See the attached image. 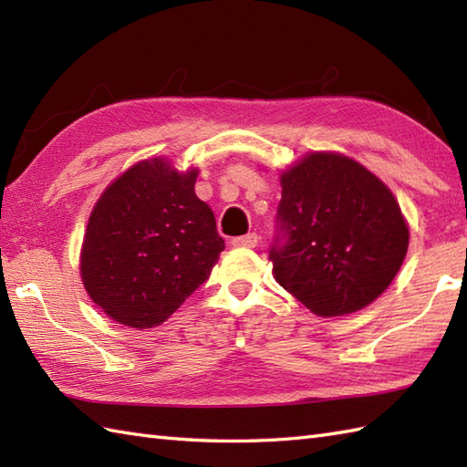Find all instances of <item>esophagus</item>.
<instances>
[{
  "label": "esophagus",
  "mask_w": 467,
  "mask_h": 467,
  "mask_svg": "<svg viewBox=\"0 0 467 467\" xmlns=\"http://www.w3.org/2000/svg\"><path fill=\"white\" fill-rule=\"evenodd\" d=\"M233 244L234 246H243V249H254V246L259 244V234L249 233V234H244V236H236V239H233Z\"/></svg>",
  "instance_id": "1"
}]
</instances>
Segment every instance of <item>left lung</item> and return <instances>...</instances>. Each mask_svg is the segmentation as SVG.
<instances>
[{
	"instance_id": "left-lung-1",
	"label": "left lung",
	"mask_w": 467,
	"mask_h": 467,
	"mask_svg": "<svg viewBox=\"0 0 467 467\" xmlns=\"http://www.w3.org/2000/svg\"><path fill=\"white\" fill-rule=\"evenodd\" d=\"M275 279L319 317L373 303L401 269L410 231L389 188L351 158L313 152L281 176Z\"/></svg>"
}]
</instances>
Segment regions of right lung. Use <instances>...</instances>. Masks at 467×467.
Listing matches in <instances>:
<instances>
[{"label":"right lung","mask_w":467,"mask_h":467,"mask_svg":"<svg viewBox=\"0 0 467 467\" xmlns=\"http://www.w3.org/2000/svg\"><path fill=\"white\" fill-rule=\"evenodd\" d=\"M196 174L162 158L144 161L96 202L80 271L88 295L114 321L134 329L164 323L224 251L211 206L194 194Z\"/></svg>","instance_id":"obj_1"}]
</instances>
